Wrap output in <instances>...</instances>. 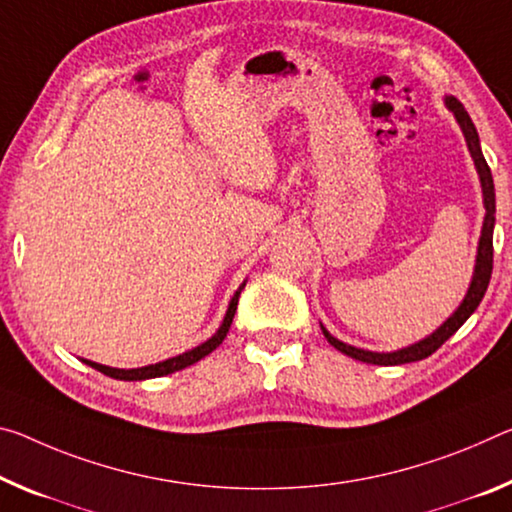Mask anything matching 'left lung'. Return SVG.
<instances>
[{
    "instance_id": "1",
    "label": "left lung",
    "mask_w": 512,
    "mask_h": 512,
    "mask_svg": "<svg viewBox=\"0 0 512 512\" xmlns=\"http://www.w3.org/2000/svg\"><path fill=\"white\" fill-rule=\"evenodd\" d=\"M444 104L453 111L458 125L465 134L469 154H472L478 180H481V189H483V205H485V218H483V230H481V239H478V253H476V266H474V275H472V285H469L465 298L458 305V310L453 312L449 319H446L440 328H437L433 335H428L421 342L405 346L401 351H392V353H373V351H364V348H355L351 344L339 342L330 335V332L321 326L323 337L328 339L330 346H335L337 351H342L344 355L353 360L367 362V364H380V367H392V364H405V362H417L424 360L428 355H433L437 348H440L446 339L451 335H456V330L465 323L469 316L474 314V310L481 303L485 291H488L490 278H492V232H494V212H497V205H494V182H492V173L488 161H485L483 152H481V141H478V132L469 118V113L465 107L456 100V97L449 95L444 97Z\"/></svg>"
}]
</instances>
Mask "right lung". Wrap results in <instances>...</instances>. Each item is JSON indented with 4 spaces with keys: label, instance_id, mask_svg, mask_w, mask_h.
<instances>
[{
    "label": "right lung",
    "instance_id": "1",
    "mask_svg": "<svg viewBox=\"0 0 512 512\" xmlns=\"http://www.w3.org/2000/svg\"><path fill=\"white\" fill-rule=\"evenodd\" d=\"M243 287H246V280H243V285L234 291V296L230 300V305H227V312H225V319L221 323V328H218L212 337L207 339L205 344H200L196 348H191V351H186L182 355H175V358L164 360V362H157V364H148V367H139V369H113V367H104V364H97L91 360H84L88 367L97 369L104 376L109 378H116V380H145V378H161V376H168V373H175L180 369L191 367V364H196L198 360L205 358L214 351L216 346L223 344V339L227 337V330L232 326V319H234V312H237V303H239V296Z\"/></svg>",
    "mask_w": 512,
    "mask_h": 512
}]
</instances>
